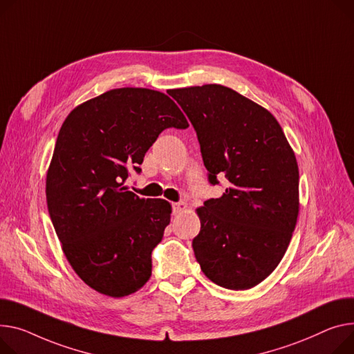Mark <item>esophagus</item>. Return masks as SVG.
<instances>
[{"label": "esophagus", "mask_w": 354, "mask_h": 354, "mask_svg": "<svg viewBox=\"0 0 354 354\" xmlns=\"http://www.w3.org/2000/svg\"><path fill=\"white\" fill-rule=\"evenodd\" d=\"M187 209V203L186 202H178L174 203V214H180V212Z\"/></svg>", "instance_id": "1"}]
</instances>
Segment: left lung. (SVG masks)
Returning a JSON list of instances; mask_svg holds the SVG:
<instances>
[{
    "label": "left lung",
    "instance_id": "obj_1",
    "mask_svg": "<svg viewBox=\"0 0 354 354\" xmlns=\"http://www.w3.org/2000/svg\"><path fill=\"white\" fill-rule=\"evenodd\" d=\"M192 122L210 183L223 195L196 209V261L214 283L248 290L280 263L299 216V168L276 118L218 84L169 89Z\"/></svg>",
    "mask_w": 354,
    "mask_h": 354
}]
</instances>
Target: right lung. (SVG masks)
<instances>
[{
	"mask_svg": "<svg viewBox=\"0 0 354 354\" xmlns=\"http://www.w3.org/2000/svg\"><path fill=\"white\" fill-rule=\"evenodd\" d=\"M172 127L189 124L167 93L128 86L82 102L59 129L46 171V205L66 261L98 293L132 295L152 274L151 253L172 206L139 198L125 182Z\"/></svg>",
	"mask_w": 354,
	"mask_h": 354,
	"instance_id": "1",
	"label": "right lung"
}]
</instances>
